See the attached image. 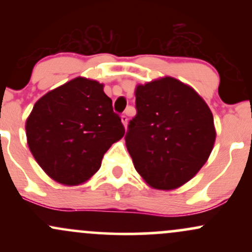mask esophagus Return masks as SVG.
Segmentation results:
<instances>
[{
	"label": "esophagus",
	"mask_w": 252,
	"mask_h": 252,
	"mask_svg": "<svg viewBox=\"0 0 252 252\" xmlns=\"http://www.w3.org/2000/svg\"><path fill=\"white\" fill-rule=\"evenodd\" d=\"M121 120H122L123 126L126 128V126H128V116H126V115H122V116H121Z\"/></svg>",
	"instance_id": "34e87169"
}]
</instances>
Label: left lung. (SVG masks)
Masks as SVG:
<instances>
[{
  "mask_svg": "<svg viewBox=\"0 0 252 252\" xmlns=\"http://www.w3.org/2000/svg\"><path fill=\"white\" fill-rule=\"evenodd\" d=\"M135 96L137 114L126 135L135 169L153 189H178L212 152V112L194 89L172 77L140 84Z\"/></svg>",
  "mask_w": 252,
  "mask_h": 252,
  "instance_id": "left-lung-1",
  "label": "left lung"
}]
</instances>
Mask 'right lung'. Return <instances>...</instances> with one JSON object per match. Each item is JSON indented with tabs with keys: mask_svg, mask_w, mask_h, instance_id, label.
<instances>
[{
	"mask_svg": "<svg viewBox=\"0 0 252 252\" xmlns=\"http://www.w3.org/2000/svg\"><path fill=\"white\" fill-rule=\"evenodd\" d=\"M97 80L78 77L47 92L26 122L30 150L50 178L67 186L89 180L124 136L112 100Z\"/></svg>",
	"mask_w": 252,
	"mask_h": 252,
	"instance_id": "1",
	"label": "right lung"
}]
</instances>
